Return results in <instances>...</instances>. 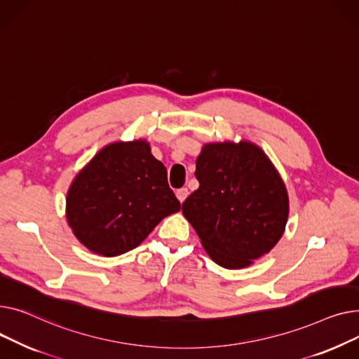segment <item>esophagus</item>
<instances>
[{"label":"esophagus","instance_id":"34e87169","mask_svg":"<svg viewBox=\"0 0 359 359\" xmlns=\"http://www.w3.org/2000/svg\"><path fill=\"white\" fill-rule=\"evenodd\" d=\"M188 194H189L188 188H180L178 191H177V198L180 200V203H184V201H185V198L188 197Z\"/></svg>","mask_w":359,"mask_h":359}]
</instances>
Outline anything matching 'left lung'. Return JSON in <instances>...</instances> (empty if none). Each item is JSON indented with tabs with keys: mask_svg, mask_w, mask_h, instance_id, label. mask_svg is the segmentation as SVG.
Returning <instances> with one entry per match:
<instances>
[{
	"mask_svg": "<svg viewBox=\"0 0 359 359\" xmlns=\"http://www.w3.org/2000/svg\"><path fill=\"white\" fill-rule=\"evenodd\" d=\"M196 177L200 187L182 203V215L217 265L249 266L277 245L288 219V196L259 146L207 143Z\"/></svg>",
	"mask_w": 359,
	"mask_h": 359,
	"instance_id": "1",
	"label": "left lung"
}]
</instances>
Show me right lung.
I'll use <instances>...</instances> for the list:
<instances>
[{
  "label": "right lung",
  "mask_w": 359,
  "mask_h": 359,
  "mask_svg": "<svg viewBox=\"0 0 359 359\" xmlns=\"http://www.w3.org/2000/svg\"><path fill=\"white\" fill-rule=\"evenodd\" d=\"M180 208L166 168L143 139L104 146L75 177L67 197L74 235L102 257L135 249Z\"/></svg>",
  "instance_id": "add662e5"
}]
</instances>
